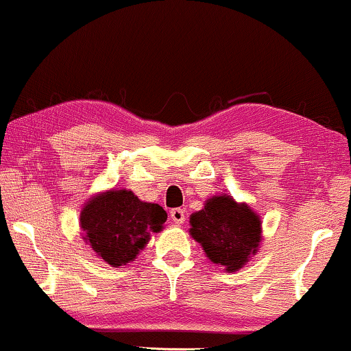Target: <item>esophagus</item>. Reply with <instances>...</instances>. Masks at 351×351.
I'll return each instance as SVG.
<instances>
[{
  "mask_svg": "<svg viewBox=\"0 0 351 351\" xmlns=\"http://www.w3.org/2000/svg\"><path fill=\"white\" fill-rule=\"evenodd\" d=\"M171 218H172V221L177 223V225H182V223L185 221V210L180 209V207H177V209H172L171 210Z\"/></svg>",
  "mask_w": 351,
  "mask_h": 351,
  "instance_id": "34e87169",
  "label": "esophagus"
}]
</instances>
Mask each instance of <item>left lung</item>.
I'll use <instances>...</instances> for the list:
<instances>
[{"label": "left lung", "instance_id": "left-lung-1", "mask_svg": "<svg viewBox=\"0 0 351 351\" xmlns=\"http://www.w3.org/2000/svg\"><path fill=\"white\" fill-rule=\"evenodd\" d=\"M190 223V234L201 243L209 260L230 272L255 255L261 242V221L256 213L226 195L213 196L204 209L193 213Z\"/></svg>", "mask_w": 351, "mask_h": 351}]
</instances>
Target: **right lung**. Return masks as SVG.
Here are the masks:
<instances>
[{
    "label": "right lung",
    "instance_id": "1",
    "mask_svg": "<svg viewBox=\"0 0 351 351\" xmlns=\"http://www.w3.org/2000/svg\"><path fill=\"white\" fill-rule=\"evenodd\" d=\"M163 207L142 202L128 190L108 191L88 201L80 213L85 241L110 266H123L138 256L152 232L163 228Z\"/></svg>",
    "mask_w": 351,
    "mask_h": 351
}]
</instances>
